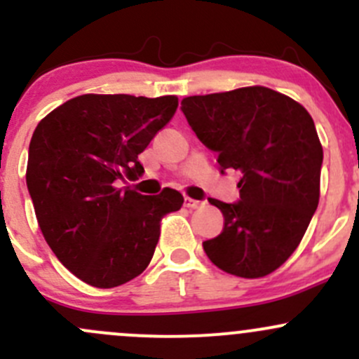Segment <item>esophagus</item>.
<instances>
[{
  "label": "esophagus",
  "mask_w": 359,
  "mask_h": 359,
  "mask_svg": "<svg viewBox=\"0 0 359 359\" xmlns=\"http://www.w3.org/2000/svg\"><path fill=\"white\" fill-rule=\"evenodd\" d=\"M184 205H186L187 208H200V206H203V201L193 200V198H186V200H184Z\"/></svg>",
  "instance_id": "34e87169"
}]
</instances>
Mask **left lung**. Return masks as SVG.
Here are the masks:
<instances>
[{
	"label": "left lung",
	"instance_id": "left-lung-1",
	"mask_svg": "<svg viewBox=\"0 0 359 359\" xmlns=\"http://www.w3.org/2000/svg\"><path fill=\"white\" fill-rule=\"evenodd\" d=\"M182 112L219 154L220 172L241 173L240 201L208 200L222 212L224 229L203 250L234 276H267L299 247L320 201L323 147L313 118L266 86L186 97Z\"/></svg>",
	"mask_w": 359,
	"mask_h": 359
}]
</instances>
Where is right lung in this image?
Segmentation results:
<instances>
[{
	"mask_svg": "<svg viewBox=\"0 0 359 359\" xmlns=\"http://www.w3.org/2000/svg\"><path fill=\"white\" fill-rule=\"evenodd\" d=\"M175 95L74 97L32 133L27 189L46 243L74 276L112 288L139 276L154 255L159 222L182 206L175 189L144 196L119 180L144 172L139 154L175 114Z\"/></svg>",
	"mask_w": 359,
	"mask_h": 359,
	"instance_id": "1",
	"label": "right lung"
}]
</instances>
